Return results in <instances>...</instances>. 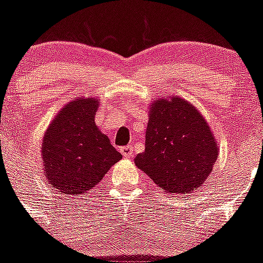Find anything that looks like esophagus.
Listing matches in <instances>:
<instances>
[{
  "instance_id": "1",
  "label": "esophagus",
  "mask_w": 263,
  "mask_h": 263,
  "mask_svg": "<svg viewBox=\"0 0 263 263\" xmlns=\"http://www.w3.org/2000/svg\"><path fill=\"white\" fill-rule=\"evenodd\" d=\"M121 154L124 155L125 158H129L133 155V147L132 146H125V147H121Z\"/></svg>"
}]
</instances>
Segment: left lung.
<instances>
[{"label": "left lung", "mask_w": 263, "mask_h": 263, "mask_svg": "<svg viewBox=\"0 0 263 263\" xmlns=\"http://www.w3.org/2000/svg\"><path fill=\"white\" fill-rule=\"evenodd\" d=\"M217 142L205 118L182 97L150 106L145 152L134 163L167 194H190L211 175Z\"/></svg>", "instance_id": "8db88e82"}]
</instances>
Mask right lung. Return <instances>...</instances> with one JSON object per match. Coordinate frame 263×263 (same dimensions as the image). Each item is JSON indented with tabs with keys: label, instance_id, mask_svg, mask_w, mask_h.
I'll use <instances>...</instances> for the list:
<instances>
[{
	"label": "right lung",
	"instance_id": "1",
	"mask_svg": "<svg viewBox=\"0 0 263 263\" xmlns=\"http://www.w3.org/2000/svg\"><path fill=\"white\" fill-rule=\"evenodd\" d=\"M99 100L78 99L67 104L46 130L42 158L51 187L81 195L99 184L122 155L95 124Z\"/></svg>",
	"mask_w": 263,
	"mask_h": 263
}]
</instances>
